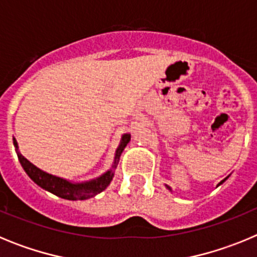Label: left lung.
I'll return each mask as SVG.
<instances>
[{"instance_id": "8db88e82", "label": "left lung", "mask_w": 257, "mask_h": 257, "mask_svg": "<svg viewBox=\"0 0 257 257\" xmlns=\"http://www.w3.org/2000/svg\"><path fill=\"white\" fill-rule=\"evenodd\" d=\"M225 180H226V179H224V180H222V181H221V183H220V184H222V183H224V181H225ZM167 188H169V189H170V190H171V188H170V187H167Z\"/></svg>"}]
</instances>
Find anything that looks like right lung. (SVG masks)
Here are the masks:
<instances>
[{"instance_id":"right-lung-1","label":"right lung","mask_w":257,"mask_h":257,"mask_svg":"<svg viewBox=\"0 0 257 257\" xmlns=\"http://www.w3.org/2000/svg\"><path fill=\"white\" fill-rule=\"evenodd\" d=\"M130 134H124V135L122 136L121 144H119V147H118L117 151H115L113 169L117 167L121 153L123 152L127 143L130 142ZM14 145H15V148L18 149V143L15 139H14ZM17 153L18 158H19L20 161V165L23 166L24 171L27 172V175H28L32 180L37 184L38 187L47 190V192L52 193V194H55V196L60 197V198L69 199V201H83V199L92 198V197L96 196L97 193L103 192V190L108 187L109 183L112 181L113 176H114V171H113V170H109L105 174L101 175L100 178H97L91 181H87V183H69V181L64 180V179L56 178L54 175H50L47 174V172H44L42 170L37 169V167H36L35 165H32L27 158H24L19 152H17Z\"/></svg>"}]
</instances>
